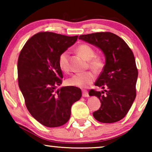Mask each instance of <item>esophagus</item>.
Instances as JSON below:
<instances>
[{
	"label": "esophagus",
	"mask_w": 152,
	"mask_h": 152,
	"mask_svg": "<svg viewBox=\"0 0 152 152\" xmlns=\"http://www.w3.org/2000/svg\"><path fill=\"white\" fill-rule=\"evenodd\" d=\"M82 96L84 97H88L89 95H88V91H87L86 90H83V91H82Z\"/></svg>",
	"instance_id": "1"
}]
</instances>
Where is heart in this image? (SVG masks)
<instances>
[{
	"mask_svg": "<svg viewBox=\"0 0 152 152\" xmlns=\"http://www.w3.org/2000/svg\"><path fill=\"white\" fill-rule=\"evenodd\" d=\"M77 52L84 57L86 61H88V65L95 72H99L104 66V61L99 57H95V53L94 49L89 45L82 44L77 48ZM69 53L68 51L63 52L59 57V66L64 72L69 70L68 64ZM95 74L91 71L83 73H77L72 75L66 81L68 85L78 88H86L92 84L95 80Z\"/></svg>",
	"mask_w": 152,
	"mask_h": 152,
	"instance_id": "obj_1",
	"label": "heart"
}]
</instances>
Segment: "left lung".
<instances>
[{
    "instance_id": "left-lung-1",
    "label": "left lung",
    "mask_w": 152,
    "mask_h": 152,
    "mask_svg": "<svg viewBox=\"0 0 152 152\" xmlns=\"http://www.w3.org/2000/svg\"><path fill=\"white\" fill-rule=\"evenodd\" d=\"M79 39L100 49L106 59L95 84L103 91L91 90L88 93L98 97L101 102L93 117L102 123L119 121L128 113L136 96L138 70L134 54L123 39L111 32L83 34Z\"/></svg>"
}]
</instances>
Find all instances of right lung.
<instances>
[{"mask_svg":"<svg viewBox=\"0 0 152 152\" xmlns=\"http://www.w3.org/2000/svg\"><path fill=\"white\" fill-rule=\"evenodd\" d=\"M77 40L54 32H39L26 43L18 59V86L28 110L48 127H57L70 119L71 107L82 97L75 86H63L59 57Z\"/></svg>","mask_w":152,"mask_h":152,"instance_id":"add662e5","label":"right lung"}]
</instances>
